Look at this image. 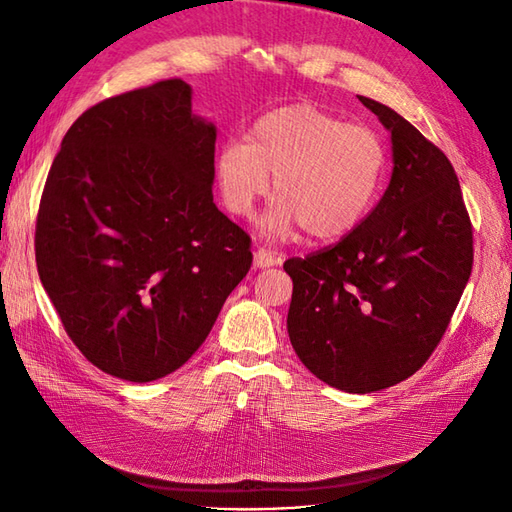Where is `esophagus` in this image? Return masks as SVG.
I'll use <instances>...</instances> for the list:
<instances>
[{
  "instance_id": "34e87169",
  "label": "esophagus",
  "mask_w": 512,
  "mask_h": 512,
  "mask_svg": "<svg viewBox=\"0 0 512 512\" xmlns=\"http://www.w3.org/2000/svg\"><path fill=\"white\" fill-rule=\"evenodd\" d=\"M253 264L255 268H270V266L281 264V257L277 253H270L266 248H257L253 255Z\"/></svg>"
}]
</instances>
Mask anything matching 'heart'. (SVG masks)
I'll return each mask as SVG.
<instances>
[{
	"label": "heart",
	"mask_w": 512,
	"mask_h": 512,
	"mask_svg": "<svg viewBox=\"0 0 512 512\" xmlns=\"http://www.w3.org/2000/svg\"><path fill=\"white\" fill-rule=\"evenodd\" d=\"M385 173V147L372 129L350 125L314 105H290L259 118L248 145L228 143L215 160L226 209L248 217L270 193L262 220L270 237L301 226L317 242H334L363 222Z\"/></svg>",
	"instance_id": "1"
}]
</instances>
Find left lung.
<instances>
[{"instance_id": "obj_1", "label": "left lung", "mask_w": 512, "mask_h": 512, "mask_svg": "<svg viewBox=\"0 0 512 512\" xmlns=\"http://www.w3.org/2000/svg\"><path fill=\"white\" fill-rule=\"evenodd\" d=\"M391 134V178L350 235L288 259V336L301 363L347 394L416 374L473 268V228L449 158L391 107L358 96Z\"/></svg>"}]
</instances>
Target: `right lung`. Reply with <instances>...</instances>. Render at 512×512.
<instances>
[{"mask_svg": "<svg viewBox=\"0 0 512 512\" xmlns=\"http://www.w3.org/2000/svg\"><path fill=\"white\" fill-rule=\"evenodd\" d=\"M191 94L169 79L83 112L39 204L43 290L83 356L129 383L187 363L253 264L213 202L217 129Z\"/></svg>", "mask_w": 512, "mask_h": 512, "instance_id": "add662e5", "label": "right lung"}]
</instances>
